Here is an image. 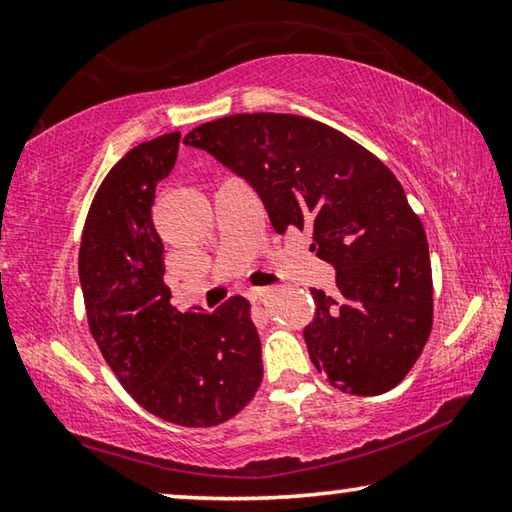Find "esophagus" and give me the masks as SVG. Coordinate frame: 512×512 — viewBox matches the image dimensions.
Segmentation results:
<instances>
[{
    "mask_svg": "<svg viewBox=\"0 0 512 512\" xmlns=\"http://www.w3.org/2000/svg\"><path fill=\"white\" fill-rule=\"evenodd\" d=\"M269 294H271L269 287H250L248 289V298L250 300H264Z\"/></svg>",
    "mask_w": 512,
    "mask_h": 512,
    "instance_id": "obj_1",
    "label": "esophagus"
}]
</instances>
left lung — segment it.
Returning <instances> with one entry per match:
<instances>
[{"mask_svg":"<svg viewBox=\"0 0 512 512\" xmlns=\"http://www.w3.org/2000/svg\"><path fill=\"white\" fill-rule=\"evenodd\" d=\"M243 177L273 230L312 227V250L335 266L337 294L312 289L303 330L330 385L358 396L389 392L424 351L433 326L426 232L383 161L319 120L237 113L184 136Z\"/></svg>","mask_w":512,"mask_h":512,"instance_id":"8db88e82","label":"left lung"}]
</instances>
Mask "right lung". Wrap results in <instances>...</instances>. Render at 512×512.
I'll list each match as a JSON object with an SVG mask.
<instances>
[{
  "label": "right lung",
  "mask_w": 512,
  "mask_h": 512,
  "mask_svg": "<svg viewBox=\"0 0 512 512\" xmlns=\"http://www.w3.org/2000/svg\"><path fill=\"white\" fill-rule=\"evenodd\" d=\"M177 148L180 132L157 136L109 170L81 234L79 282L91 335L132 399L170 424L207 428L255 396L262 344L243 296L214 314L170 305L152 202Z\"/></svg>",
  "instance_id": "obj_1"
}]
</instances>
